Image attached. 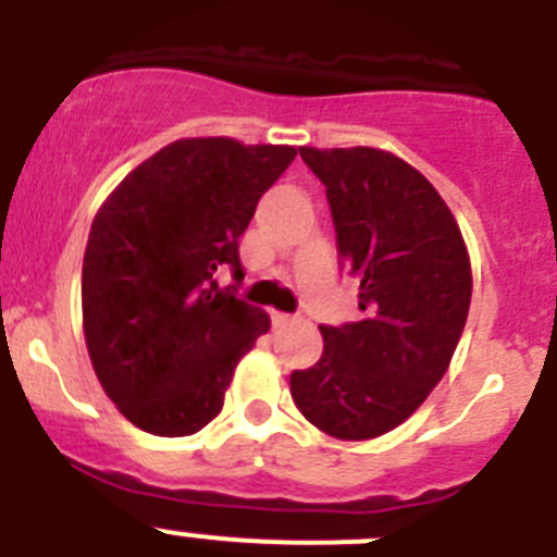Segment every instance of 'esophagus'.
I'll return each mask as SVG.
<instances>
[{
	"label": "esophagus",
	"instance_id": "1",
	"mask_svg": "<svg viewBox=\"0 0 557 557\" xmlns=\"http://www.w3.org/2000/svg\"><path fill=\"white\" fill-rule=\"evenodd\" d=\"M270 321H273V326H289V323H293V314L273 312V314H270Z\"/></svg>",
	"mask_w": 557,
	"mask_h": 557
}]
</instances>
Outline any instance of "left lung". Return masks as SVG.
Instances as JSON below:
<instances>
[{"mask_svg":"<svg viewBox=\"0 0 557 557\" xmlns=\"http://www.w3.org/2000/svg\"><path fill=\"white\" fill-rule=\"evenodd\" d=\"M301 159L326 186L339 264L359 278V321L321 326V359L293 371L289 393L326 435L368 441L444 379L469 318V253L449 206L407 161L373 147H301Z\"/></svg>","mask_w":557,"mask_h":557,"instance_id":"8db88e82","label":"left lung"}]
</instances>
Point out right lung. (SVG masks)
Listing matches in <instances>:
<instances>
[{"label": "right lung", "mask_w": 557, "mask_h": 557, "mask_svg": "<svg viewBox=\"0 0 557 557\" xmlns=\"http://www.w3.org/2000/svg\"><path fill=\"white\" fill-rule=\"evenodd\" d=\"M298 156L225 136L166 145L113 189L83 256V332L102 391L139 430L181 437L223 410L236 362L270 329L220 289L239 236Z\"/></svg>", "instance_id": "obj_1"}]
</instances>
